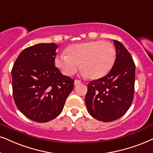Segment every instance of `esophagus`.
Returning a JSON list of instances; mask_svg holds the SVG:
<instances>
[{
	"label": "esophagus",
	"mask_w": 153,
	"mask_h": 153,
	"mask_svg": "<svg viewBox=\"0 0 153 153\" xmlns=\"http://www.w3.org/2000/svg\"><path fill=\"white\" fill-rule=\"evenodd\" d=\"M81 84V81L78 80V79H75L74 80V85H78Z\"/></svg>",
	"instance_id": "34e87169"
}]
</instances>
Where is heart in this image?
<instances>
[{"mask_svg":"<svg viewBox=\"0 0 153 153\" xmlns=\"http://www.w3.org/2000/svg\"><path fill=\"white\" fill-rule=\"evenodd\" d=\"M66 53L55 58L56 66L65 75L71 76L80 64L82 74L91 79L101 78L108 74L116 56L114 45L101 41L71 45L67 48Z\"/></svg>","mask_w":153,"mask_h":153,"instance_id":"heart-1","label":"heart"}]
</instances>
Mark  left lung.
<instances>
[{
	"label": "left lung",
	"instance_id": "8db88e82",
	"mask_svg": "<svg viewBox=\"0 0 153 153\" xmlns=\"http://www.w3.org/2000/svg\"><path fill=\"white\" fill-rule=\"evenodd\" d=\"M116 59L106 76L88 84L85 102L89 114L102 122L118 120L127 112L134 96L136 66L130 53L114 41Z\"/></svg>",
	"mask_w": 153,
	"mask_h": 153
}]
</instances>
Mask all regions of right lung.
I'll use <instances>...</instances> for the list:
<instances>
[{
    "label": "right lung",
    "instance_id": "obj_1",
    "mask_svg": "<svg viewBox=\"0 0 153 153\" xmlns=\"http://www.w3.org/2000/svg\"><path fill=\"white\" fill-rule=\"evenodd\" d=\"M57 45L39 43L22 51L12 69L15 102L29 120L44 123L60 114L74 88V79L55 65Z\"/></svg>",
    "mask_w": 153,
    "mask_h": 153
}]
</instances>
